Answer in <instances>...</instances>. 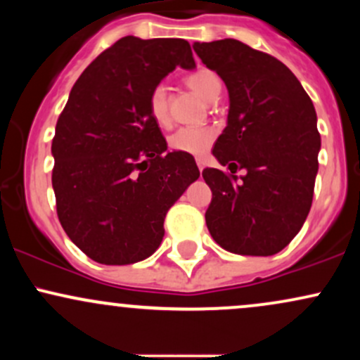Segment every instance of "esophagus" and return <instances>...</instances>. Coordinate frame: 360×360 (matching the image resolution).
<instances>
[{"label":"esophagus","mask_w":360,"mask_h":360,"mask_svg":"<svg viewBox=\"0 0 360 360\" xmlns=\"http://www.w3.org/2000/svg\"><path fill=\"white\" fill-rule=\"evenodd\" d=\"M196 164H198V169H200V171H203V169H205V159H196Z\"/></svg>","instance_id":"obj_1"}]
</instances>
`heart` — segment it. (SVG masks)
Instances as JSON below:
<instances>
[{
	"label": "heart",
	"instance_id": "b5f03b06",
	"mask_svg": "<svg viewBox=\"0 0 360 360\" xmlns=\"http://www.w3.org/2000/svg\"><path fill=\"white\" fill-rule=\"evenodd\" d=\"M186 84L193 91H196L206 101L218 100L221 93V81L210 69H196V71L186 76ZM148 113L159 127H167L171 123L169 115V101L166 86L159 84L148 94ZM214 134L210 127H183L176 130L169 137V147L176 152H184L189 155H203L213 146Z\"/></svg>",
	"mask_w": 360,
	"mask_h": 360
}]
</instances>
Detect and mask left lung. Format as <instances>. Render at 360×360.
Instances as JSON below:
<instances>
[{
	"instance_id": "obj_1",
	"label": "left lung",
	"mask_w": 360,
	"mask_h": 360,
	"mask_svg": "<svg viewBox=\"0 0 360 360\" xmlns=\"http://www.w3.org/2000/svg\"><path fill=\"white\" fill-rule=\"evenodd\" d=\"M226 84L229 125L213 155L230 172L206 167L212 189L206 226L240 255H274L300 232L311 208L320 134L311 100L283 62L235 39L194 44ZM245 168V176H234Z\"/></svg>"
}]
</instances>
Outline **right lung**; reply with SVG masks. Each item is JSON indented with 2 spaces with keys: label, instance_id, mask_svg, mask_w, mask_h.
Wrapping results in <instances>:
<instances>
[{
  "label": "right lung",
  "instance_id": "obj_1",
  "mask_svg": "<svg viewBox=\"0 0 360 360\" xmlns=\"http://www.w3.org/2000/svg\"><path fill=\"white\" fill-rule=\"evenodd\" d=\"M177 65L194 68L183 39L123 37L72 86L52 140L57 217L89 259L125 266L147 259L164 218L200 177L194 157L166 152L148 94Z\"/></svg>",
  "mask_w": 360,
  "mask_h": 360
}]
</instances>
